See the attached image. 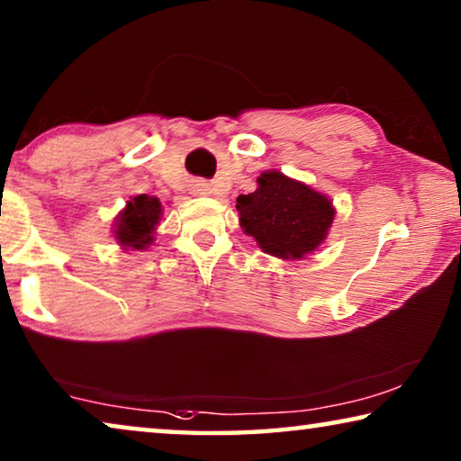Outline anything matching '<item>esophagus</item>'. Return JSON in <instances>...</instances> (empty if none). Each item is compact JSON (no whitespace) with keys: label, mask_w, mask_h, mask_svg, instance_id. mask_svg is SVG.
Listing matches in <instances>:
<instances>
[{"label":"esophagus","mask_w":461,"mask_h":461,"mask_svg":"<svg viewBox=\"0 0 461 461\" xmlns=\"http://www.w3.org/2000/svg\"><path fill=\"white\" fill-rule=\"evenodd\" d=\"M211 193V186L207 182H196L193 185V194H209Z\"/></svg>","instance_id":"esophagus-1"}]
</instances>
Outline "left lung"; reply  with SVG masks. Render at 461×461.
<instances>
[{"label":"left lung","instance_id":"obj_1","mask_svg":"<svg viewBox=\"0 0 461 461\" xmlns=\"http://www.w3.org/2000/svg\"><path fill=\"white\" fill-rule=\"evenodd\" d=\"M257 182V191L236 199L244 233L257 240L262 252L281 260H302L316 252L336 215L330 196L279 170L262 172Z\"/></svg>","mask_w":461,"mask_h":461}]
</instances>
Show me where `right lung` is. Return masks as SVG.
<instances>
[{"mask_svg":"<svg viewBox=\"0 0 461 461\" xmlns=\"http://www.w3.org/2000/svg\"><path fill=\"white\" fill-rule=\"evenodd\" d=\"M164 207L158 196L137 194L114 217L113 238L122 250H148L156 240V230Z\"/></svg>","mask_w":461,"mask_h":461,"instance_id":"add662e5","label":"right lung"}]
</instances>
